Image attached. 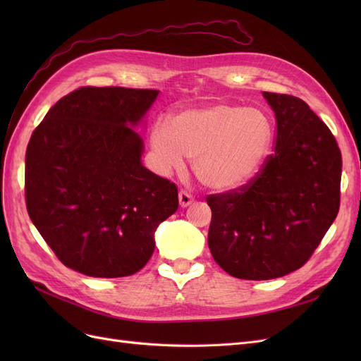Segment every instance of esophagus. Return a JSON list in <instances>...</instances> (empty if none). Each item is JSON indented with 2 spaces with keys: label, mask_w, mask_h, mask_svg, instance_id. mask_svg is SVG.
<instances>
[{
  "label": "esophagus",
  "mask_w": 361,
  "mask_h": 361,
  "mask_svg": "<svg viewBox=\"0 0 361 361\" xmlns=\"http://www.w3.org/2000/svg\"><path fill=\"white\" fill-rule=\"evenodd\" d=\"M194 202V197L192 195L188 192V191H179V204L182 206V207H187V206H190L191 203Z\"/></svg>",
  "instance_id": "esophagus-1"
}]
</instances>
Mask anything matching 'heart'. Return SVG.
I'll use <instances>...</instances> for the list:
<instances>
[{"instance_id": "1", "label": "heart", "mask_w": 361, "mask_h": 361, "mask_svg": "<svg viewBox=\"0 0 361 361\" xmlns=\"http://www.w3.org/2000/svg\"><path fill=\"white\" fill-rule=\"evenodd\" d=\"M274 143V125L259 108L212 104L158 118L150 147L158 169L169 174L192 158L195 178L216 192L238 191L264 169Z\"/></svg>"}]
</instances>
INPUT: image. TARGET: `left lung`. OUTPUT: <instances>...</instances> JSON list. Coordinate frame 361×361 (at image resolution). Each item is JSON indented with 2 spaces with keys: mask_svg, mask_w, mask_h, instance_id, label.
<instances>
[{
  "mask_svg": "<svg viewBox=\"0 0 361 361\" xmlns=\"http://www.w3.org/2000/svg\"><path fill=\"white\" fill-rule=\"evenodd\" d=\"M276 114L274 155L247 187L207 195V244L227 274L269 280L310 259L341 204L342 155L322 120L300 97L264 92Z\"/></svg>",
  "mask_w": 361,
  "mask_h": 361,
  "instance_id": "8db88e82",
  "label": "left lung"
}]
</instances>
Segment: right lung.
Masks as SVG:
<instances>
[{"mask_svg":"<svg viewBox=\"0 0 361 361\" xmlns=\"http://www.w3.org/2000/svg\"><path fill=\"white\" fill-rule=\"evenodd\" d=\"M158 90L81 87L54 105L25 154L32 224L61 264L90 277L133 276L178 211V188L147 170L134 129Z\"/></svg>","mask_w":361,"mask_h":361,"instance_id":"add662e5","label":"right lung"}]
</instances>
